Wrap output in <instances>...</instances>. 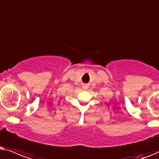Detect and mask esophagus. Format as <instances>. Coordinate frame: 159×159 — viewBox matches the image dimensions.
<instances>
[{
	"label": "esophagus",
	"instance_id": "34e87169",
	"mask_svg": "<svg viewBox=\"0 0 159 159\" xmlns=\"http://www.w3.org/2000/svg\"><path fill=\"white\" fill-rule=\"evenodd\" d=\"M84 89H87V88H86V86H84Z\"/></svg>",
	"mask_w": 159,
	"mask_h": 159
}]
</instances>
